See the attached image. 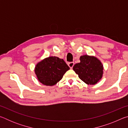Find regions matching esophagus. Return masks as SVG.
<instances>
[{
	"mask_svg": "<svg viewBox=\"0 0 128 128\" xmlns=\"http://www.w3.org/2000/svg\"><path fill=\"white\" fill-rule=\"evenodd\" d=\"M74 62H69V63L68 64V66L70 67V69H72L73 66H74Z\"/></svg>",
	"mask_w": 128,
	"mask_h": 128,
	"instance_id": "34e87169",
	"label": "esophagus"
}]
</instances>
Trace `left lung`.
Masks as SVG:
<instances>
[{
	"mask_svg": "<svg viewBox=\"0 0 128 128\" xmlns=\"http://www.w3.org/2000/svg\"><path fill=\"white\" fill-rule=\"evenodd\" d=\"M80 62L76 64L73 69L82 81L88 85H95L103 75V65L94 56L84 55L80 57Z\"/></svg>",
	"mask_w": 128,
	"mask_h": 128,
	"instance_id": "obj_1",
	"label": "left lung"
}]
</instances>
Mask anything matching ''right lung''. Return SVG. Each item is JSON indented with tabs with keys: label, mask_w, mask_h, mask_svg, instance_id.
<instances>
[{
	"label": "right lung",
	"mask_w": 128,
	"mask_h": 128,
	"mask_svg": "<svg viewBox=\"0 0 128 128\" xmlns=\"http://www.w3.org/2000/svg\"><path fill=\"white\" fill-rule=\"evenodd\" d=\"M70 68L64 61L56 56L46 58L36 64L35 73L39 81L46 86H53L62 79Z\"/></svg>",
	"instance_id": "right-lung-1"
}]
</instances>
